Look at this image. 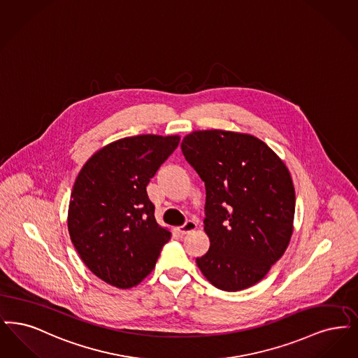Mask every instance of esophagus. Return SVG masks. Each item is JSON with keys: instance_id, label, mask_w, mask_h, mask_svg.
<instances>
[{"instance_id": "esophagus-1", "label": "esophagus", "mask_w": 358, "mask_h": 358, "mask_svg": "<svg viewBox=\"0 0 358 358\" xmlns=\"http://www.w3.org/2000/svg\"><path fill=\"white\" fill-rule=\"evenodd\" d=\"M196 227H198L196 222H194V220H186V223L179 227V231L182 234H188L191 233V231H194V230H196Z\"/></svg>"}]
</instances>
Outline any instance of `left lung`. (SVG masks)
Here are the masks:
<instances>
[{
    "mask_svg": "<svg viewBox=\"0 0 358 358\" xmlns=\"http://www.w3.org/2000/svg\"><path fill=\"white\" fill-rule=\"evenodd\" d=\"M180 147L206 186L204 231L211 245L196 264L220 290L248 289L290 242L296 192L289 170L262 140L246 134L195 131Z\"/></svg>",
    "mask_w": 358,
    "mask_h": 358,
    "instance_id": "left-lung-1",
    "label": "left lung"
}]
</instances>
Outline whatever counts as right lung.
<instances>
[{"instance_id":"obj_1","label":"right lung","mask_w":358,"mask_h":358,"mask_svg":"<svg viewBox=\"0 0 358 358\" xmlns=\"http://www.w3.org/2000/svg\"><path fill=\"white\" fill-rule=\"evenodd\" d=\"M179 136L139 135L113 141L81 169L71 194L68 230L96 277L129 289L155 267L171 233L156 223L145 187Z\"/></svg>"}]
</instances>
